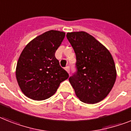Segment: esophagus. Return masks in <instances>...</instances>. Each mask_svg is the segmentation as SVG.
<instances>
[{
    "instance_id": "34e87169",
    "label": "esophagus",
    "mask_w": 131,
    "mask_h": 131,
    "mask_svg": "<svg viewBox=\"0 0 131 131\" xmlns=\"http://www.w3.org/2000/svg\"><path fill=\"white\" fill-rule=\"evenodd\" d=\"M65 70H66L67 72H68V73H70V66H66V68H65Z\"/></svg>"
}]
</instances>
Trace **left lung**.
I'll return each mask as SVG.
<instances>
[{"instance_id":"left-lung-1","label":"left lung","mask_w":131,"mask_h":131,"mask_svg":"<svg viewBox=\"0 0 131 131\" xmlns=\"http://www.w3.org/2000/svg\"><path fill=\"white\" fill-rule=\"evenodd\" d=\"M66 36L76 57V71L69 78L75 95L85 103L100 102L107 96L116 80L111 53L84 31L68 33Z\"/></svg>"}]
</instances>
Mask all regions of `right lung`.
Returning a JSON list of instances; mask_svg holds the SVG:
<instances>
[{"label":"right lung","mask_w":131,"mask_h":131,"mask_svg":"<svg viewBox=\"0 0 131 131\" xmlns=\"http://www.w3.org/2000/svg\"><path fill=\"white\" fill-rule=\"evenodd\" d=\"M65 35L61 31H48L29 42L23 50L17 62L16 78L21 91L28 98L47 99L69 77L55 56Z\"/></svg>","instance_id":"right-lung-1"}]
</instances>
